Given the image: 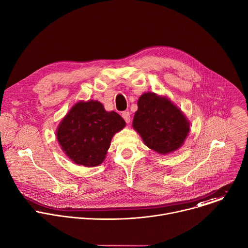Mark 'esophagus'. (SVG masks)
Masks as SVG:
<instances>
[{
  "mask_svg": "<svg viewBox=\"0 0 248 248\" xmlns=\"http://www.w3.org/2000/svg\"><path fill=\"white\" fill-rule=\"evenodd\" d=\"M122 117L124 118V120L125 121L126 124L130 123V114H129V112H123Z\"/></svg>",
  "mask_w": 248,
  "mask_h": 248,
  "instance_id": "34e87169",
  "label": "esophagus"
}]
</instances>
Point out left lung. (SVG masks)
Returning a JSON list of instances; mask_svg holds the SVG:
<instances>
[{"label":"left lung","instance_id":"1","mask_svg":"<svg viewBox=\"0 0 248 248\" xmlns=\"http://www.w3.org/2000/svg\"><path fill=\"white\" fill-rule=\"evenodd\" d=\"M137 106L132 127L147 147L166 155L183 146L190 124L168 97L146 92L139 97Z\"/></svg>","mask_w":248,"mask_h":248}]
</instances>
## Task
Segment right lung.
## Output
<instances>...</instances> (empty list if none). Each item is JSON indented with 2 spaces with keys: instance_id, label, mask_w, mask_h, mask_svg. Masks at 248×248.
Masks as SVG:
<instances>
[{
  "instance_id": "1",
  "label": "right lung",
  "mask_w": 248,
  "mask_h": 248,
  "mask_svg": "<svg viewBox=\"0 0 248 248\" xmlns=\"http://www.w3.org/2000/svg\"><path fill=\"white\" fill-rule=\"evenodd\" d=\"M124 126V120L106 111L99 101H79L63 117L56 134L62 150L74 163L96 167L105 160L113 136Z\"/></svg>"
}]
</instances>
